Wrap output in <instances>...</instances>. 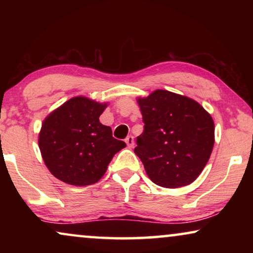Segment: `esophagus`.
<instances>
[{
  "label": "esophagus",
  "instance_id": "obj_1",
  "mask_svg": "<svg viewBox=\"0 0 253 253\" xmlns=\"http://www.w3.org/2000/svg\"><path fill=\"white\" fill-rule=\"evenodd\" d=\"M126 145H127V147L132 148L133 145H134L133 137H132V136H127V137L126 138Z\"/></svg>",
  "mask_w": 253,
  "mask_h": 253
}]
</instances>
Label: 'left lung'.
Segmentation results:
<instances>
[{"mask_svg":"<svg viewBox=\"0 0 253 253\" xmlns=\"http://www.w3.org/2000/svg\"><path fill=\"white\" fill-rule=\"evenodd\" d=\"M137 102L145 126L134 153L147 176L164 188L191 184L212 153V116L193 99L166 89L138 98Z\"/></svg>","mask_w":253,"mask_h":253,"instance_id":"1","label":"left lung"}]
</instances>
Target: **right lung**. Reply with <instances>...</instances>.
I'll return each mask as SVG.
<instances>
[{
    "mask_svg": "<svg viewBox=\"0 0 253 253\" xmlns=\"http://www.w3.org/2000/svg\"><path fill=\"white\" fill-rule=\"evenodd\" d=\"M108 103L75 96L43 120L39 148L49 171L70 185L94 184L126 143L113 137L99 117Z\"/></svg>",
    "mask_w": 253,
    "mask_h": 253,
    "instance_id": "right-lung-1",
    "label": "right lung"
}]
</instances>
